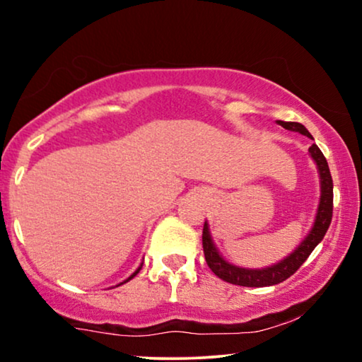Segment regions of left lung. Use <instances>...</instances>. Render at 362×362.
<instances>
[{
    "label": "left lung",
    "instance_id": "8db88e82",
    "mask_svg": "<svg viewBox=\"0 0 362 362\" xmlns=\"http://www.w3.org/2000/svg\"><path fill=\"white\" fill-rule=\"evenodd\" d=\"M281 127L291 132H299L300 135L309 136L313 139V135L309 134V130L303 123L296 122H282L277 120ZM309 155L314 160L315 167L319 172V184H321V199H319L317 212H315V218L313 227H310L309 234L304 237V240L296 247L292 252L284 257L279 262L269 265V267L262 269H249V267H240V265L230 264L218 252V249L214 244L212 234H210L209 222L205 221L204 223V232H202V245H204V254L207 265L212 269V272L217 277H221L222 281L235 284V286H244V287H265V286H276L279 282H284L286 279H289L297 269L303 265L310 252L317 247L319 242L324 239L329 226H331L332 218V177L329 172L327 160L324 157L321 150L315 144L309 147Z\"/></svg>",
    "mask_w": 362,
    "mask_h": 362
}]
</instances>
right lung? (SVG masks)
Masks as SVG:
<instances>
[{
    "mask_svg": "<svg viewBox=\"0 0 362 362\" xmlns=\"http://www.w3.org/2000/svg\"><path fill=\"white\" fill-rule=\"evenodd\" d=\"M141 265H144V264H141ZM141 265H140V267H139V269H136V271H135V272H134V274H132V276H130V277H128V279H127V281H123V282H122V284H125V282H128V281H132V279H134V277H135V276H136V274H139V272H140V269H141ZM118 286H120V284H118Z\"/></svg>",
    "mask_w": 362,
    "mask_h": 362,
    "instance_id": "right-lung-1",
    "label": "right lung"
}]
</instances>
